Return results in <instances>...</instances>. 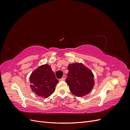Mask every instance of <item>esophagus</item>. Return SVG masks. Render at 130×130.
<instances>
[{
    "label": "esophagus",
    "mask_w": 130,
    "mask_h": 130,
    "mask_svg": "<svg viewBox=\"0 0 130 130\" xmlns=\"http://www.w3.org/2000/svg\"><path fill=\"white\" fill-rule=\"evenodd\" d=\"M66 79V76L63 75L62 76V77L61 78V80H64Z\"/></svg>",
    "instance_id": "obj_1"
}]
</instances>
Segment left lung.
Wrapping results in <instances>:
<instances>
[{
	"label": "left lung",
	"mask_w": 130,
	"mask_h": 130,
	"mask_svg": "<svg viewBox=\"0 0 130 130\" xmlns=\"http://www.w3.org/2000/svg\"><path fill=\"white\" fill-rule=\"evenodd\" d=\"M69 70L66 82L74 95L84 96L90 93L94 85V75L89 69L81 63L68 66Z\"/></svg>",
	"instance_id": "obj_1"
}]
</instances>
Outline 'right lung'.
<instances>
[{
    "mask_svg": "<svg viewBox=\"0 0 130 130\" xmlns=\"http://www.w3.org/2000/svg\"><path fill=\"white\" fill-rule=\"evenodd\" d=\"M30 87L38 96L46 98L55 92L58 82L51 66L45 64L35 69L30 76Z\"/></svg>",
    "mask_w": 130,
    "mask_h": 130,
    "instance_id": "obj_1",
    "label": "right lung"
}]
</instances>
